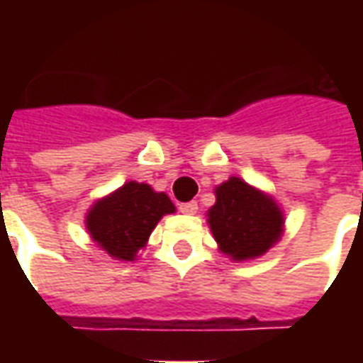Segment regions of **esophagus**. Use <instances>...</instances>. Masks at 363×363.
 I'll use <instances>...</instances> for the list:
<instances>
[{"mask_svg": "<svg viewBox=\"0 0 363 363\" xmlns=\"http://www.w3.org/2000/svg\"><path fill=\"white\" fill-rule=\"evenodd\" d=\"M179 210H181L182 213H196L198 212V202H184V204L179 206Z\"/></svg>", "mask_w": 363, "mask_h": 363, "instance_id": "obj_1", "label": "esophagus"}]
</instances>
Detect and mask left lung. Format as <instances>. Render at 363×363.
I'll use <instances>...</instances> for the list:
<instances>
[{
  "mask_svg": "<svg viewBox=\"0 0 363 363\" xmlns=\"http://www.w3.org/2000/svg\"><path fill=\"white\" fill-rule=\"evenodd\" d=\"M208 223L221 252L247 260L264 255L280 239L284 218L272 198L231 177L216 189Z\"/></svg>",
  "mask_w": 363,
  "mask_h": 363,
  "instance_id": "left-lung-1",
  "label": "left lung"
}]
</instances>
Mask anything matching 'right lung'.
Masks as SVG:
<instances>
[{
	"instance_id": "obj_1",
	"label": "right lung",
	"mask_w": 363,
	"mask_h": 363,
	"mask_svg": "<svg viewBox=\"0 0 363 363\" xmlns=\"http://www.w3.org/2000/svg\"><path fill=\"white\" fill-rule=\"evenodd\" d=\"M174 206L165 192L150 184L126 182L111 196L99 200L87 213V229L99 247L118 260H134L153 228Z\"/></svg>"
}]
</instances>
